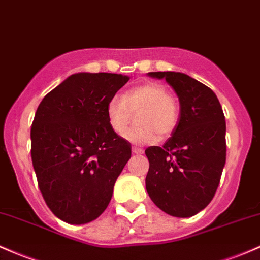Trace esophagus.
<instances>
[{"label": "esophagus", "mask_w": 260, "mask_h": 260, "mask_svg": "<svg viewBox=\"0 0 260 260\" xmlns=\"http://www.w3.org/2000/svg\"><path fill=\"white\" fill-rule=\"evenodd\" d=\"M132 153H133V154H137V155H139V154H142V153H143V150H142L141 148L132 147Z\"/></svg>", "instance_id": "34e87169"}]
</instances>
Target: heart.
<instances>
[{"label":"heart","instance_id":"b5f03b06","mask_svg":"<svg viewBox=\"0 0 260 260\" xmlns=\"http://www.w3.org/2000/svg\"><path fill=\"white\" fill-rule=\"evenodd\" d=\"M138 127L125 135V139L137 145L152 144L159 138H167L175 131L180 118V107L162 84L143 82L108 100L106 116L111 129L123 136L136 113Z\"/></svg>","mask_w":260,"mask_h":260}]
</instances>
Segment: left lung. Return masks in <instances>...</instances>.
Listing matches in <instances>:
<instances>
[{
  "label": "left lung",
  "instance_id": "obj_1",
  "mask_svg": "<svg viewBox=\"0 0 260 260\" xmlns=\"http://www.w3.org/2000/svg\"><path fill=\"white\" fill-rule=\"evenodd\" d=\"M175 91L180 118L162 147H149L145 187L156 206L174 217H191L215 196L226 162V121L216 93L175 71L148 73Z\"/></svg>",
  "mask_w": 260,
  "mask_h": 260
}]
</instances>
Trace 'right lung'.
Returning a JSON list of instances; mask_svg holds the SVG:
<instances>
[{
  "label": "right lung",
  "instance_id": "obj_1",
  "mask_svg": "<svg viewBox=\"0 0 260 260\" xmlns=\"http://www.w3.org/2000/svg\"><path fill=\"white\" fill-rule=\"evenodd\" d=\"M128 80L122 74H73L37 108L33 168L48 207L61 221L88 223L110 204L132 148L111 129L106 105Z\"/></svg>",
  "mask_w": 260,
  "mask_h": 260
}]
</instances>
